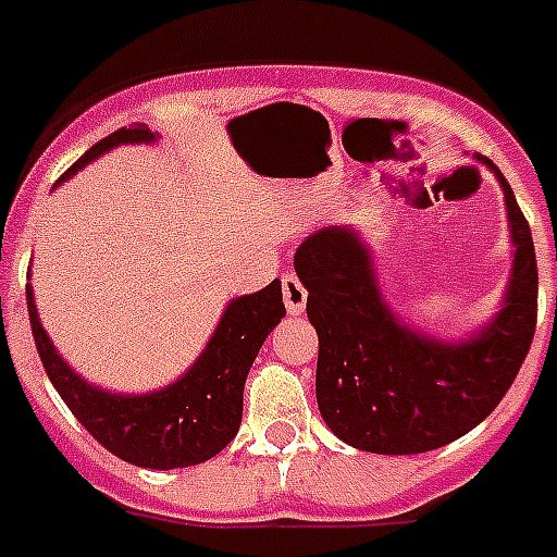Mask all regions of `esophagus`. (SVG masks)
<instances>
[{"mask_svg": "<svg viewBox=\"0 0 557 557\" xmlns=\"http://www.w3.org/2000/svg\"><path fill=\"white\" fill-rule=\"evenodd\" d=\"M283 299L290 315L305 313V308H308V288L299 283L296 274H285L283 277Z\"/></svg>", "mask_w": 557, "mask_h": 557, "instance_id": "obj_1", "label": "esophagus"}]
</instances>
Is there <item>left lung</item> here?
I'll return each instance as SVG.
<instances>
[{"label":"left lung","instance_id":"1","mask_svg":"<svg viewBox=\"0 0 557 557\" xmlns=\"http://www.w3.org/2000/svg\"><path fill=\"white\" fill-rule=\"evenodd\" d=\"M506 191L513 252L506 305L481 335L448 346L389 313L371 258L355 231L324 227L294 255L319 332L315 398L324 423L351 448L425 454L454 443L495 412L533 343L539 267L533 236L511 186Z\"/></svg>","mask_w":557,"mask_h":557}]
</instances>
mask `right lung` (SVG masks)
<instances>
[{
	"label": "right lung",
	"instance_id": "add662e5",
	"mask_svg": "<svg viewBox=\"0 0 557 557\" xmlns=\"http://www.w3.org/2000/svg\"><path fill=\"white\" fill-rule=\"evenodd\" d=\"M143 123L117 128L92 145L60 181L121 143H150ZM27 310L40 362L74 418L109 454L148 470H175L220 454L242 425L244 382L269 332L285 315L283 288L272 280L258 294L233 299L200 360L170 387L150 396H112L76 376L51 346L27 283Z\"/></svg>",
	"mask_w": 557,
	"mask_h": 557
}]
</instances>
